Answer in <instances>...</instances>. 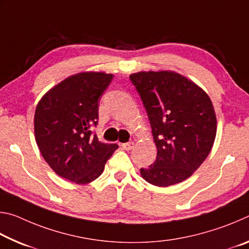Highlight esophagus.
Masks as SVG:
<instances>
[{"label":"esophagus","instance_id":"esophagus-1","mask_svg":"<svg viewBox=\"0 0 249 249\" xmlns=\"http://www.w3.org/2000/svg\"><path fill=\"white\" fill-rule=\"evenodd\" d=\"M134 147V142H124V144H122V148L125 149V150H130Z\"/></svg>","mask_w":249,"mask_h":249}]
</instances>
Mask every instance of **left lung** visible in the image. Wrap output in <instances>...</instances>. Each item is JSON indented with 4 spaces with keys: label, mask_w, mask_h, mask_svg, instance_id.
Segmentation results:
<instances>
[{
    "label": "left lung",
    "mask_w": 249,
    "mask_h": 249,
    "mask_svg": "<svg viewBox=\"0 0 249 249\" xmlns=\"http://www.w3.org/2000/svg\"><path fill=\"white\" fill-rule=\"evenodd\" d=\"M146 108L157 158L141 175L168 187L189 178L208 157L216 135V116L205 92L179 73L149 71L129 75Z\"/></svg>",
    "instance_id": "left-lung-1"
}]
</instances>
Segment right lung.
Wrapping results in <instances>:
<instances>
[{
    "instance_id": "obj_1",
    "label": "right lung",
    "mask_w": 249,
    "mask_h": 249,
    "mask_svg": "<svg viewBox=\"0 0 249 249\" xmlns=\"http://www.w3.org/2000/svg\"><path fill=\"white\" fill-rule=\"evenodd\" d=\"M113 74L82 72L46 93L36 107L37 146L46 162L62 178L86 184L102 174L117 144H105L90 130L98 125L99 99Z\"/></svg>"
}]
</instances>
